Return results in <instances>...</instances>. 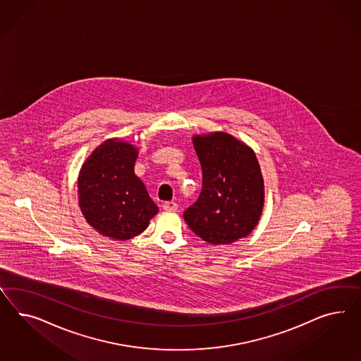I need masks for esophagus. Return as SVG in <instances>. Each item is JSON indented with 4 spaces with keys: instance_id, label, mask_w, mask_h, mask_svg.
Masks as SVG:
<instances>
[{
    "instance_id": "34e87169",
    "label": "esophagus",
    "mask_w": 361,
    "mask_h": 361,
    "mask_svg": "<svg viewBox=\"0 0 361 361\" xmlns=\"http://www.w3.org/2000/svg\"><path fill=\"white\" fill-rule=\"evenodd\" d=\"M163 209L166 212H176L177 210V204H176L175 201H168V202L163 204Z\"/></svg>"
}]
</instances>
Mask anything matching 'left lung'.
Segmentation results:
<instances>
[{
	"label": "left lung",
	"instance_id": "obj_1",
	"mask_svg": "<svg viewBox=\"0 0 361 361\" xmlns=\"http://www.w3.org/2000/svg\"><path fill=\"white\" fill-rule=\"evenodd\" d=\"M202 168V192L184 212L190 230L210 244L252 233L264 207V178L254 149L224 131L192 137Z\"/></svg>",
	"mask_w": 361,
	"mask_h": 361
}]
</instances>
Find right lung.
Returning a JSON list of instances; mask_svg holds the SVG:
<instances>
[{"label": "right lung", "mask_w": 361, "mask_h": 361, "mask_svg": "<svg viewBox=\"0 0 361 361\" xmlns=\"http://www.w3.org/2000/svg\"><path fill=\"white\" fill-rule=\"evenodd\" d=\"M137 147L107 139L87 157L78 172V206L98 234L127 240L143 233L159 212L135 175Z\"/></svg>", "instance_id": "add662e5"}]
</instances>
